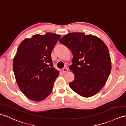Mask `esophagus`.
Instances as JSON below:
<instances>
[{
	"label": "esophagus",
	"mask_w": 126,
	"mask_h": 126,
	"mask_svg": "<svg viewBox=\"0 0 126 126\" xmlns=\"http://www.w3.org/2000/svg\"><path fill=\"white\" fill-rule=\"evenodd\" d=\"M61 70H62L63 73H66L67 72H68V68H66V67H64L62 69H61Z\"/></svg>",
	"instance_id": "1"
}]
</instances>
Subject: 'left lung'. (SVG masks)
<instances>
[{"mask_svg": "<svg viewBox=\"0 0 126 126\" xmlns=\"http://www.w3.org/2000/svg\"><path fill=\"white\" fill-rule=\"evenodd\" d=\"M59 42L68 47L73 56L69 68L75 78L69 82L70 88L84 97L98 93L111 70V58L106 44L96 36L82 32L68 33Z\"/></svg>", "mask_w": 126, "mask_h": 126, "instance_id": "1", "label": "left lung"}]
</instances>
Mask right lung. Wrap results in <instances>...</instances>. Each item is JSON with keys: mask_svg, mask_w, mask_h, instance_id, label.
<instances>
[{"mask_svg": "<svg viewBox=\"0 0 126 126\" xmlns=\"http://www.w3.org/2000/svg\"><path fill=\"white\" fill-rule=\"evenodd\" d=\"M60 37L51 32L37 34L23 40L17 48L14 75L20 89L30 100H44L52 90L59 72L53 67L51 52Z\"/></svg>", "mask_w": 126, "mask_h": 126, "instance_id": "1", "label": "right lung"}]
</instances>
